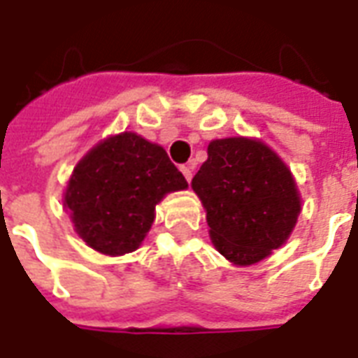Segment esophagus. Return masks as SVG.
I'll return each instance as SVG.
<instances>
[{
  "label": "esophagus",
  "instance_id": "esophagus-1",
  "mask_svg": "<svg viewBox=\"0 0 358 358\" xmlns=\"http://www.w3.org/2000/svg\"><path fill=\"white\" fill-rule=\"evenodd\" d=\"M180 171H182V174L185 176V180H187V182H191V178H193V167H191V165H182V167H180Z\"/></svg>",
  "mask_w": 358,
  "mask_h": 358
}]
</instances>
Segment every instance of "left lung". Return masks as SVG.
<instances>
[{"label":"left lung","mask_w":358,"mask_h":358,"mask_svg":"<svg viewBox=\"0 0 358 358\" xmlns=\"http://www.w3.org/2000/svg\"><path fill=\"white\" fill-rule=\"evenodd\" d=\"M223 257L238 266L259 263L289 238L300 197L287 165L255 138L208 144V159L191 180Z\"/></svg>","instance_id":"1"}]
</instances>
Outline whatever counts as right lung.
I'll return each instance as SVG.
<instances>
[{
  "mask_svg": "<svg viewBox=\"0 0 358 358\" xmlns=\"http://www.w3.org/2000/svg\"><path fill=\"white\" fill-rule=\"evenodd\" d=\"M187 187L159 144L136 133L108 136L71 174L64 206L76 234L105 255L135 252L155 217V204Z\"/></svg>",
  "mask_w": 358,
  "mask_h": 358,
  "instance_id": "right-lung-1",
  "label": "right lung"
}]
</instances>
